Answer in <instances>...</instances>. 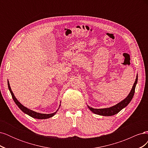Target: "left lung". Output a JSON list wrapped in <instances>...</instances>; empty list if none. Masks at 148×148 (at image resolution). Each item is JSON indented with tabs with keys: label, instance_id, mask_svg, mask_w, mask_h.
<instances>
[{
	"label": "left lung",
	"instance_id": "1",
	"mask_svg": "<svg viewBox=\"0 0 148 148\" xmlns=\"http://www.w3.org/2000/svg\"><path fill=\"white\" fill-rule=\"evenodd\" d=\"M137 83H138V74L136 75L135 82L134 83L133 86L132 88V90L128 94V95L126 97V98H125L123 100L120 101L116 105H114L110 107H107V108H103V109H95V108H92V107L90 106H89L88 105H87V106L89 108V109L92 112L97 115H103V116H112V115H114L115 114H117L121 110H122L123 108H125V107H127L129 103L130 102L132 99H133L134 94H135V88H136V85Z\"/></svg>",
	"mask_w": 148,
	"mask_h": 148
}]
</instances>
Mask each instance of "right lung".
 I'll return each instance as SVG.
<instances>
[{"instance_id": "obj_1", "label": "right lung", "mask_w": 148, "mask_h": 148, "mask_svg": "<svg viewBox=\"0 0 148 148\" xmlns=\"http://www.w3.org/2000/svg\"><path fill=\"white\" fill-rule=\"evenodd\" d=\"M7 83H8V89H9V91H10V92L11 93V95L12 96L13 99V101H14V102H15V104L21 110V111H23L25 114L29 115L30 117H31L34 118V119H46L51 118V117H53V116H54L56 114L58 110H59V108H60V105H61L60 104L61 102H60V105H59V108H58V109L55 112L52 113V114H41V113L36 112L31 110V109L27 108V107H25L23 105H22L21 103L18 101V99H16V97L15 96L14 94H13V92L12 91V89L10 88V83H9V82H8V80L7 81Z\"/></svg>"}]
</instances>
